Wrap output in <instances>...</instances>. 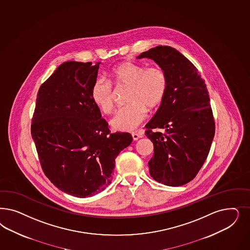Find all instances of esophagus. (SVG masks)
Here are the masks:
<instances>
[{
  "label": "esophagus",
  "mask_w": 250,
  "mask_h": 250,
  "mask_svg": "<svg viewBox=\"0 0 250 250\" xmlns=\"http://www.w3.org/2000/svg\"><path fill=\"white\" fill-rule=\"evenodd\" d=\"M131 136H132V139H133L134 141H137L138 139H140V138L142 137L141 134L136 133V132H132V133H131Z\"/></svg>",
  "instance_id": "34e87169"
}]
</instances>
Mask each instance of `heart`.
<instances>
[{"instance_id": "1", "label": "heart", "mask_w": 250, "mask_h": 250, "mask_svg": "<svg viewBox=\"0 0 250 250\" xmlns=\"http://www.w3.org/2000/svg\"><path fill=\"white\" fill-rule=\"evenodd\" d=\"M109 77L116 87H129L126 98L129 104L121 108L110 121L113 129L122 131L136 129L146 119L147 107L153 109L161 104L168 86L167 73L160 67H145L129 61L115 65ZM91 97L102 112L109 114L115 109L116 92L109 81L104 78L95 81Z\"/></svg>"}]
</instances>
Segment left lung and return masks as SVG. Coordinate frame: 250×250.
I'll use <instances>...</instances> for the list:
<instances>
[{"instance_id": "obj_1", "label": "left lung", "mask_w": 250, "mask_h": 250, "mask_svg": "<svg viewBox=\"0 0 250 250\" xmlns=\"http://www.w3.org/2000/svg\"><path fill=\"white\" fill-rule=\"evenodd\" d=\"M137 58L153 60L168 80L166 97L145 126V135L153 144L150 175L164 185H185L202 168L215 133L206 84L193 63L176 48L157 46Z\"/></svg>"}]
</instances>
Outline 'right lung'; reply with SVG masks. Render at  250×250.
I'll return each mask as SVG.
<instances>
[{
    "mask_svg": "<svg viewBox=\"0 0 250 250\" xmlns=\"http://www.w3.org/2000/svg\"><path fill=\"white\" fill-rule=\"evenodd\" d=\"M100 62H66L41 84L31 124L41 167L59 189L91 197L111 183L115 159L132 137L111 133L92 100Z\"/></svg>",
    "mask_w": 250,
    "mask_h": 250,
    "instance_id": "right-lung-1",
    "label": "right lung"
}]
</instances>
